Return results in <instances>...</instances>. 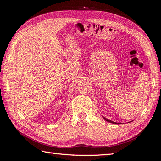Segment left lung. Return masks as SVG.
I'll return each instance as SVG.
<instances>
[{"label": "left lung", "instance_id": "8db88e82", "mask_svg": "<svg viewBox=\"0 0 161 161\" xmlns=\"http://www.w3.org/2000/svg\"><path fill=\"white\" fill-rule=\"evenodd\" d=\"M104 118V119H105V120H106L107 121H108V122H110V123H113V124H116V123H114V121H112L111 120H109V119H106V118H105V117H103Z\"/></svg>", "mask_w": 161, "mask_h": 161}]
</instances>
